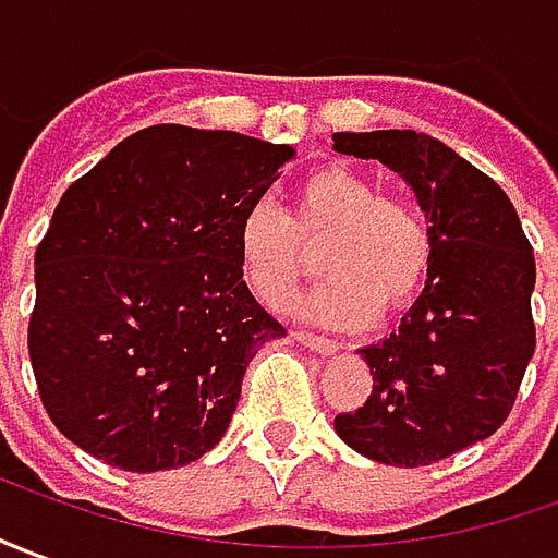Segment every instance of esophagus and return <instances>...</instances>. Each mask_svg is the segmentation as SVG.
<instances>
[{"mask_svg": "<svg viewBox=\"0 0 558 558\" xmlns=\"http://www.w3.org/2000/svg\"><path fill=\"white\" fill-rule=\"evenodd\" d=\"M294 340L306 349H313L318 355H333V352H340V343L337 340H330V337H318V333H310V330H294Z\"/></svg>", "mask_w": 558, "mask_h": 558, "instance_id": "1", "label": "esophagus"}]
</instances>
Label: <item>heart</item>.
<instances>
[{"label":"heart","mask_w":558,"mask_h":558,"mask_svg":"<svg viewBox=\"0 0 558 558\" xmlns=\"http://www.w3.org/2000/svg\"><path fill=\"white\" fill-rule=\"evenodd\" d=\"M322 245L328 272L298 298V313L333 328H361L416 301L434 264V233L410 199L383 194L359 169L330 163L294 184L291 209L257 199L236 225L242 279L267 306H282Z\"/></svg>","instance_id":"obj_1"}]
</instances>
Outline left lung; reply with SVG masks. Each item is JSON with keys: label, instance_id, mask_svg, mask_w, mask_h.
Returning <instances> with one entry per match:
<instances>
[{"label": "left lung", "instance_id": "obj_1", "mask_svg": "<svg viewBox=\"0 0 558 558\" xmlns=\"http://www.w3.org/2000/svg\"><path fill=\"white\" fill-rule=\"evenodd\" d=\"M333 151L379 160L416 191L434 233L418 301L386 340L361 349L374 374L340 440L395 468H422L486 440L513 410L535 355V252L486 172L416 130L333 133Z\"/></svg>", "mask_w": 558, "mask_h": 558}]
</instances>
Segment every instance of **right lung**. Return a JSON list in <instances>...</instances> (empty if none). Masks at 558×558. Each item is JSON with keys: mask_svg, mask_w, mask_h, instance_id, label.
Masks as SVG:
<instances>
[{"mask_svg": "<svg viewBox=\"0 0 558 558\" xmlns=\"http://www.w3.org/2000/svg\"><path fill=\"white\" fill-rule=\"evenodd\" d=\"M291 157L157 124L69 184L36 248L29 361L75 447L151 474L225 437L248 361L286 333L242 279L236 225Z\"/></svg>", "mask_w": 558, "mask_h": 558, "instance_id": "right-lung-1", "label": "right lung"}]
</instances>
